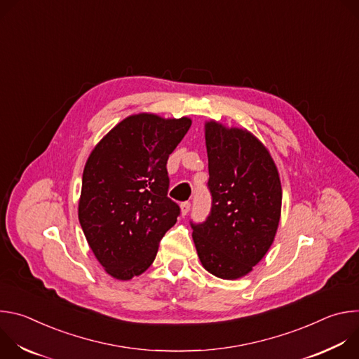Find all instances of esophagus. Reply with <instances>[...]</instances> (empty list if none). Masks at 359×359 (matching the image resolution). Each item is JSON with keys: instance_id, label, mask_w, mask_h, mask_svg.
<instances>
[{"instance_id": "34e87169", "label": "esophagus", "mask_w": 359, "mask_h": 359, "mask_svg": "<svg viewBox=\"0 0 359 359\" xmlns=\"http://www.w3.org/2000/svg\"><path fill=\"white\" fill-rule=\"evenodd\" d=\"M180 209H182V215L186 216V215L189 213V210H190V203H189V201H183V203L180 204Z\"/></svg>"}]
</instances>
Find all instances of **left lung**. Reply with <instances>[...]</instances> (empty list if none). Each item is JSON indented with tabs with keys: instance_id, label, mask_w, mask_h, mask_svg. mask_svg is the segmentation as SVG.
<instances>
[{
	"instance_id": "1",
	"label": "left lung",
	"mask_w": 359,
	"mask_h": 359,
	"mask_svg": "<svg viewBox=\"0 0 359 359\" xmlns=\"http://www.w3.org/2000/svg\"><path fill=\"white\" fill-rule=\"evenodd\" d=\"M212 210L193 223L197 255L223 280L247 276L271 247L281 216V182L266 146L245 129L206 122Z\"/></svg>"
}]
</instances>
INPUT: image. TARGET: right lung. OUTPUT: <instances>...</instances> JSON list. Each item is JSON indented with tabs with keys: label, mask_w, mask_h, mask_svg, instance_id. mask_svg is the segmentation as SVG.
<instances>
[{
	"label": "right lung",
	"mask_w": 359,
	"mask_h": 359,
	"mask_svg": "<svg viewBox=\"0 0 359 359\" xmlns=\"http://www.w3.org/2000/svg\"><path fill=\"white\" fill-rule=\"evenodd\" d=\"M189 118L132 115L89 155L78 217L96 260L116 280L146 271L180 208L168 197V159L187 133Z\"/></svg>",
	"instance_id": "obj_1"
}]
</instances>
